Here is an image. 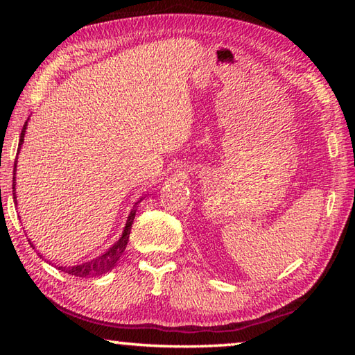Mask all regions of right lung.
Masks as SVG:
<instances>
[{
  "mask_svg": "<svg viewBox=\"0 0 355 355\" xmlns=\"http://www.w3.org/2000/svg\"><path fill=\"white\" fill-rule=\"evenodd\" d=\"M26 127H28V122H25V125H23V130H21V135H20V142H19V152H20V147H21L23 141H25ZM15 167H17V159H15V164H14V182H12V189H14V192H12V194H14V202H15V205H17V197H15ZM141 200H137L135 203L133 209H131V211H130L128 219H127V224H125V228H123L122 236H120L119 241H116V244L111 245V248L107 249L105 254H101L100 257L94 258V260H91V261L76 264V266H69V268L67 266H59L58 269H61V271L67 272L70 275H75V277H95V275H101V274H105L107 271H111V269L116 266V263L119 261V258L122 257L125 248H127L128 239H130L131 225H133V220H135V216H136L137 203H139ZM28 241H29V244L33 245L31 239H28ZM33 249H35L34 245H33Z\"/></svg>",
  "mask_w": 355,
  "mask_h": 355,
  "instance_id": "add662e5",
  "label": "right lung"
}]
</instances>
